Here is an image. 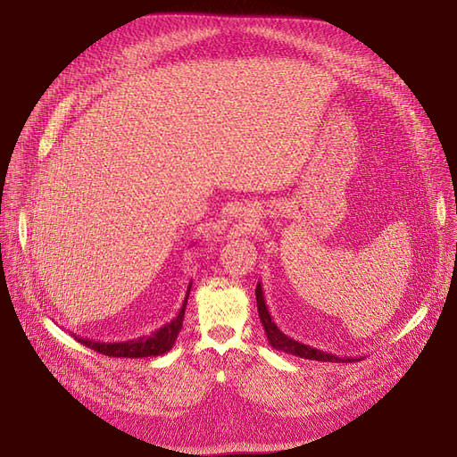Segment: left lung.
Instances as JSON below:
<instances>
[{"label": "left lung", "mask_w": 457, "mask_h": 457, "mask_svg": "<svg viewBox=\"0 0 457 457\" xmlns=\"http://www.w3.org/2000/svg\"><path fill=\"white\" fill-rule=\"evenodd\" d=\"M255 300H257V311H259V319L262 328H265L267 333V339L270 343L272 348L281 350L285 353H291L296 357H303V359H313V361H326V363H352V361H359V357H339V355H333L328 352H322L319 348L313 346H307L303 343H298L295 339H291L289 335H285L276 322L272 320L269 309H267V302L265 296H262V287L261 283H257L255 287Z\"/></svg>", "instance_id": "1"}]
</instances>
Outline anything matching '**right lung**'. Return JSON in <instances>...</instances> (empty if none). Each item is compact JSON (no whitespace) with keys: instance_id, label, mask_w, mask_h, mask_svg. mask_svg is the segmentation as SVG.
<instances>
[{"instance_id":"right-lung-1","label":"right lung","mask_w":457,"mask_h":457,"mask_svg":"<svg viewBox=\"0 0 457 457\" xmlns=\"http://www.w3.org/2000/svg\"><path fill=\"white\" fill-rule=\"evenodd\" d=\"M192 281L188 283V289L183 300V305L179 309V313L164 326H161L159 329L152 331L150 335H142L138 339H131V341H120V343H100V341H92V339H83L79 335L71 333L78 343H81L83 346L100 352L104 355L109 357H155V355H162L166 352H170L178 335L183 328V319H185V307H187V300H188V293H190Z\"/></svg>"}]
</instances>
